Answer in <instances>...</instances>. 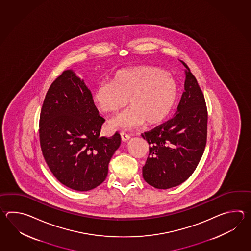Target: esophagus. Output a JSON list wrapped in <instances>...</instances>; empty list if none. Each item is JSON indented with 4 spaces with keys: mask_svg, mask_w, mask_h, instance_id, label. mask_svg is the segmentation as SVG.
Instances as JSON below:
<instances>
[{
    "mask_svg": "<svg viewBox=\"0 0 251 251\" xmlns=\"http://www.w3.org/2000/svg\"><path fill=\"white\" fill-rule=\"evenodd\" d=\"M120 135H121V139H122L123 142H127L128 140L130 139V135L126 133H125V132H121Z\"/></svg>",
    "mask_w": 251,
    "mask_h": 251,
    "instance_id": "34e87169",
    "label": "esophagus"
}]
</instances>
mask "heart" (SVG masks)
I'll list each match as a JSON object with an SVG mask.
<instances>
[{
  "instance_id": "heart-1",
  "label": "heart",
  "mask_w": 251,
  "mask_h": 251,
  "mask_svg": "<svg viewBox=\"0 0 251 251\" xmlns=\"http://www.w3.org/2000/svg\"><path fill=\"white\" fill-rule=\"evenodd\" d=\"M176 82L171 75L152 66L139 65L118 70L109 82L97 86L92 100L101 112L116 114L128 101L131 106L109 122L113 129H130L145 122L161 123L176 99Z\"/></svg>"
}]
</instances>
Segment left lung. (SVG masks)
Here are the masks:
<instances>
[{"instance_id": "8db88e82", "label": "left lung", "mask_w": 251, "mask_h": 251, "mask_svg": "<svg viewBox=\"0 0 251 251\" xmlns=\"http://www.w3.org/2000/svg\"><path fill=\"white\" fill-rule=\"evenodd\" d=\"M185 66V91L176 115L142 136L149 144L143 176L149 185L168 189L186 181L203 156L207 137V108L198 80Z\"/></svg>"}]
</instances>
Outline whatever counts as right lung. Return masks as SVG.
Listing matches in <instances>:
<instances>
[{"mask_svg":"<svg viewBox=\"0 0 251 251\" xmlns=\"http://www.w3.org/2000/svg\"><path fill=\"white\" fill-rule=\"evenodd\" d=\"M104 122L91 91L73 70L53 80L41 108L39 140L50 171L64 186L89 191L106 179L121 137H100Z\"/></svg>","mask_w":251,"mask_h":251,"instance_id":"1","label":"right lung"}]
</instances>
